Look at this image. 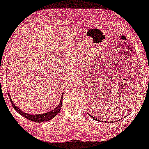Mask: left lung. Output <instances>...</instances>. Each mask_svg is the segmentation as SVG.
<instances>
[{
	"label": "left lung",
	"instance_id": "obj_1",
	"mask_svg": "<svg viewBox=\"0 0 149 149\" xmlns=\"http://www.w3.org/2000/svg\"><path fill=\"white\" fill-rule=\"evenodd\" d=\"M88 114L89 115V116H90V117H91V118H92L93 119H94V120H95V121H100V119H98L95 118V117H93V116H91V115H90V114H88ZM124 118H125V117H124ZM121 119H122V118H121ZM121 119H118V121H116V122H117V121H119V120H121ZM115 121H114V122H115ZM108 123H109V122H108Z\"/></svg>",
	"mask_w": 149,
	"mask_h": 149
}]
</instances>
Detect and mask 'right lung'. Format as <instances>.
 Instances as JSON below:
<instances>
[{
    "instance_id": "1",
    "label": "right lung",
    "mask_w": 149,
    "mask_h": 149,
    "mask_svg": "<svg viewBox=\"0 0 149 149\" xmlns=\"http://www.w3.org/2000/svg\"><path fill=\"white\" fill-rule=\"evenodd\" d=\"M9 97L10 99V102L12 104V106L14 108L18 113L21 114V116H23V117L25 118H26L29 120H30L31 121H33L35 123H42V122H45V121H48L51 120V119L56 116L57 114L59 113L61 111V107H62V101H63V93L62 94V97H61V99L60 100V103L58 106L54 109V110L50 111L49 112H47L46 113H43V114H31L29 113H26V112H24L23 111H21L20 109L18 108L16 104L14 103L11 97H10L9 93L8 94Z\"/></svg>"
}]
</instances>
